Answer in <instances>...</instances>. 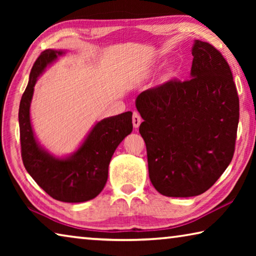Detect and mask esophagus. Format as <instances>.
Masks as SVG:
<instances>
[{"label":"esophagus","mask_w":256,"mask_h":256,"mask_svg":"<svg viewBox=\"0 0 256 256\" xmlns=\"http://www.w3.org/2000/svg\"><path fill=\"white\" fill-rule=\"evenodd\" d=\"M142 122V118L140 114H138V112H133V116H132V123H133V126L138 128V126H140V124Z\"/></svg>","instance_id":"34e87169"}]
</instances>
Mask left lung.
Returning a JSON list of instances; mask_svg holds the SVG:
<instances>
[{
	"label": "left lung",
	"instance_id": "obj_1",
	"mask_svg": "<svg viewBox=\"0 0 256 256\" xmlns=\"http://www.w3.org/2000/svg\"><path fill=\"white\" fill-rule=\"evenodd\" d=\"M192 55L190 79L170 80L136 100L150 180L166 196L204 193L235 151L240 99L230 68L209 42L196 40Z\"/></svg>",
	"mask_w": 256,
	"mask_h": 256
}]
</instances>
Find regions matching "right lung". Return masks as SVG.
<instances>
[{"instance_id":"1","label":"right lung","mask_w":256,"mask_h":256,"mask_svg":"<svg viewBox=\"0 0 256 256\" xmlns=\"http://www.w3.org/2000/svg\"><path fill=\"white\" fill-rule=\"evenodd\" d=\"M63 53L46 50L34 63L19 106L21 157L29 175L50 196L58 201L78 203L92 200L102 190L112 154L132 132V112H125L98 122L68 158H55L42 149L34 136L30 102L37 78Z\"/></svg>"}]
</instances>
